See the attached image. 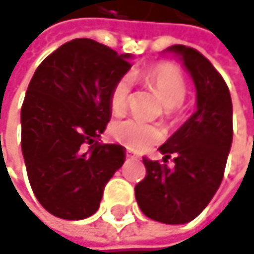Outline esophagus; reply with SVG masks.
Returning <instances> with one entry per match:
<instances>
[{
    "label": "esophagus",
    "mask_w": 254,
    "mask_h": 254,
    "mask_svg": "<svg viewBox=\"0 0 254 254\" xmlns=\"http://www.w3.org/2000/svg\"><path fill=\"white\" fill-rule=\"evenodd\" d=\"M126 154H127V157H128V159H137V157H138V156H137L134 152H131L130 149H128L127 152H126Z\"/></svg>",
    "instance_id": "34e87169"
}]
</instances>
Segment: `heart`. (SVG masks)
<instances>
[{
	"label": "heart",
	"mask_w": 254,
	"mask_h": 254,
	"mask_svg": "<svg viewBox=\"0 0 254 254\" xmlns=\"http://www.w3.org/2000/svg\"><path fill=\"white\" fill-rule=\"evenodd\" d=\"M140 78L146 85L152 86L157 92L162 104L165 105V113L168 116L175 114L176 107H179L187 97L185 79L181 75V72L172 64H154L152 67L146 69L140 75ZM130 88H131V79L128 76H123L114 85L110 95V107L114 114H121L126 111L130 97ZM111 134L121 144L137 152L146 150L160 143L165 137L163 130L159 126L149 124L134 118L123 120L113 124Z\"/></svg>",
	"instance_id": "obj_1"
}]
</instances>
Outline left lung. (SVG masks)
<instances>
[{"instance_id":"left-lung-1","label":"left lung","mask_w":254,"mask_h":254,"mask_svg":"<svg viewBox=\"0 0 254 254\" xmlns=\"http://www.w3.org/2000/svg\"><path fill=\"white\" fill-rule=\"evenodd\" d=\"M165 52L181 59L196 91V108L160 147L163 162L143 159L146 178L136 185L143 214L163 224L196 218L221 185L233 141V104L228 86L207 58L192 47L175 45Z\"/></svg>"}]
</instances>
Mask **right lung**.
Returning a JSON list of instances; mask_svg holds the SVG:
<instances>
[{
    "label": "right lung",
    "instance_id": "obj_1",
    "mask_svg": "<svg viewBox=\"0 0 254 254\" xmlns=\"http://www.w3.org/2000/svg\"><path fill=\"white\" fill-rule=\"evenodd\" d=\"M130 59L95 40L75 39L49 55L28 83L21 150L31 190L55 217L95 214L107 182L126 160L123 146L97 138L111 118L110 95L131 67Z\"/></svg>",
    "mask_w": 254,
    "mask_h": 254
}]
</instances>
